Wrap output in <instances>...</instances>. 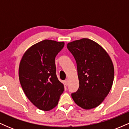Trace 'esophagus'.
I'll return each mask as SVG.
<instances>
[{"label":"esophagus","instance_id":"obj_1","mask_svg":"<svg viewBox=\"0 0 129 129\" xmlns=\"http://www.w3.org/2000/svg\"><path fill=\"white\" fill-rule=\"evenodd\" d=\"M64 84L66 86H67V85H69V81H68L67 79H66V81H64Z\"/></svg>","mask_w":129,"mask_h":129}]
</instances>
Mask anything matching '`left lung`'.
<instances>
[{"instance_id": "8db88e82", "label": "left lung", "mask_w": 129, "mask_h": 129, "mask_svg": "<svg viewBox=\"0 0 129 129\" xmlns=\"http://www.w3.org/2000/svg\"><path fill=\"white\" fill-rule=\"evenodd\" d=\"M67 47L76 60L79 82L72 98L82 109L98 107L113 84L114 68L110 56L99 44L87 38L70 42Z\"/></svg>"}]
</instances>
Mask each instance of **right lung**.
I'll use <instances>...</instances> for the list:
<instances>
[{
  "instance_id": "add662e5",
  "label": "right lung",
  "mask_w": 129,
  "mask_h": 129,
  "mask_svg": "<svg viewBox=\"0 0 129 129\" xmlns=\"http://www.w3.org/2000/svg\"><path fill=\"white\" fill-rule=\"evenodd\" d=\"M64 42L44 40L31 47L19 69L20 85L26 97L38 109L48 111L58 104L64 87L56 76L55 57Z\"/></svg>"
}]
</instances>
